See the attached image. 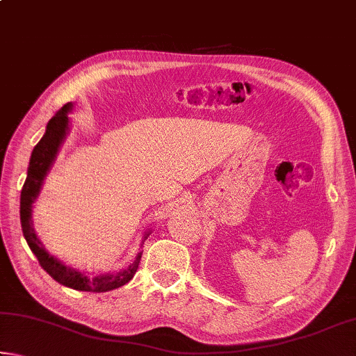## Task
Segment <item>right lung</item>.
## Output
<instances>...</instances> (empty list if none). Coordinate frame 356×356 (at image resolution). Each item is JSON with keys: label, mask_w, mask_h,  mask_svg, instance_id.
I'll return each instance as SVG.
<instances>
[{"label": "right lung", "mask_w": 356, "mask_h": 356, "mask_svg": "<svg viewBox=\"0 0 356 356\" xmlns=\"http://www.w3.org/2000/svg\"><path fill=\"white\" fill-rule=\"evenodd\" d=\"M72 110V104L64 105L55 116H53L47 124L45 135L42 136V140L35 144L33 149L31 159H29L28 166V176L25 184H23L22 195H20V222H22V231L25 236L28 246L38 257L40 267L51 276L53 280L58 281L59 284L65 287L75 289V291L83 292H108L113 289H118L120 286L127 284V282L134 278L138 265L141 261V252L136 256L134 264L129 265L127 268L122 270L119 273H108L102 276H89L76 272L74 268H69L58 261L56 257H53L45 251L44 245L40 243L33 227L31 221V209L33 202L38 197L42 182L47 176L48 170L53 161L56 159V154L59 150V146L64 141L65 134L69 129V119L67 113Z\"/></svg>", "instance_id": "obj_1"}]
</instances>
